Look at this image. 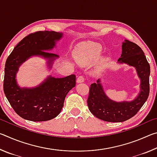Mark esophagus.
<instances>
[{"instance_id":"esophagus-1","label":"esophagus","mask_w":157,"mask_h":157,"mask_svg":"<svg viewBox=\"0 0 157 157\" xmlns=\"http://www.w3.org/2000/svg\"><path fill=\"white\" fill-rule=\"evenodd\" d=\"M84 82V78L83 75L79 76L78 79H77V82H78V83H81V82Z\"/></svg>"}]
</instances>
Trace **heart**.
<instances>
[{"mask_svg": "<svg viewBox=\"0 0 157 157\" xmlns=\"http://www.w3.org/2000/svg\"><path fill=\"white\" fill-rule=\"evenodd\" d=\"M101 53V48L98 45L84 44L80 46L76 59L83 64L94 62L98 59Z\"/></svg>", "mask_w": 157, "mask_h": 157, "instance_id": "obj_1", "label": "heart"}]
</instances>
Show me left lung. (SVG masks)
Wrapping results in <instances>:
<instances>
[{
    "label": "left lung",
    "instance_id": "left-lung-1",
    "mask_svg": "<svg viewBox=\"0 0 157 157\" xmlns=\"http://www.w3.org/2000/svg\"><path fill=\"white\" fill-rule=\"evenodd\" d=\"M120 63L134 66L140 79V92L132 102H116L110 100L103 91L100 79L91 84L87 105L90 111L96 118L107 122L120 123L129 120L136 115L146 102L150 94L149 77L150 64L142 49L137 44L125 40L122 46Z\"/></svg>",
    "mask_w": 157,
    "mask_h": 157
}]
</instances>
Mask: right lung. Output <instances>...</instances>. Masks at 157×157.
Instances as JSON below:
<instances>
[{"instance_id": "1", "label": "right lung", "mask_w": 157, "mask_h": 157, "mask_svg": "<svg viewBox=\"0 0 157 157\" xmlns=\"http://www.w3.org/2000/svg\"><path fill=\"white\" fill-rule=\"evenodd\" d=\"M62 34L55 31H37L24 37L7 57L5 68L3 90L13 109L21 118L40 122L51 120L59 115L68 93L75 86V75L63 78L49 77L34 89H21L16 82L19 66L29 57L41 55L52 61L57 55L44 51L52 49Z\"/></svg>"}]
</instances>
